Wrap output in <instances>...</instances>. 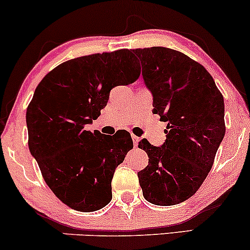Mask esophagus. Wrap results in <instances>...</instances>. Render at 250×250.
I'll return each instance as SVG.
<instances>
[{"mask_svg": "<svg viewBox=\"0 0 250 250\" xmlns=\"http://www.w3.org/2000/svg\"><path fill=\"white\" fill-rule=\"evenodd\" d=\"M132 140H133L134 147H138V145H139V141H140V138H138L137 135H132Z\"/></svg>", "mask_w": 250, "mask_h": 250, "instance_id": "esophagus-1", "label": "esophagus"}]
</instances>
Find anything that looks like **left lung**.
Wrapping results in <instances>:
<instances>
[{
  "mask_svg": "<svg viewBox=\"0 0 250 250\" xmlns=\"http://www.w3.org/2000/svg\"><path fill=\"white\" fill-rule=\"evenodd\" d=\"M152 92L153 112L167 122V139L139 148L148 166L138 172L143 195L155 205L184 202L199 189L225 135L224 97L210 73L188 55L167 47L132 50Z\"/></svg>",
  "mask_w": 250,
  "mask_h": 250,
  "instance_id": "8db88e82",
  "label": "left lung"
}]
</instances>
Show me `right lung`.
<instances>
[{
    "label": "right lung",
    "instance_id": "1",
    "mask_svg": "<svg viewBox=\"0 0 250 250\" xmlns=\"http://www.w3.org/2000/svg\"><path fill=\"white\" fill-rule=\"evenodd\" d=\"M140 64L130 50L75 58L51 70L26 110L29 149L61 202L81 212L106 206L111 181L132 147L131 134L112 138L85 131L109 101L111 89L133 83Z\"/></svg>",
    "mask_w": 250,
    "mask_h": 250
}]
</instances>
